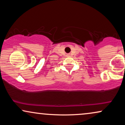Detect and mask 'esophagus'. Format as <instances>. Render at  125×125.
Wrapping results in <instances>:
<instances>
[{
  "instance_id": "esophagus-1",
  "label": "esophagus",
  "mask_w": 125,
  "mask_h": 125,
  "mask_svg": "<svg viewBox=\"0 0 125 125\" xmlns=\"http://www.w3.org/2000/svg\"><path fill=\"white\" fill-rule=\"evenodd\" d=\"M68 55H69V54H68Z\"/></svg>"
}]
</instances>
